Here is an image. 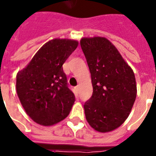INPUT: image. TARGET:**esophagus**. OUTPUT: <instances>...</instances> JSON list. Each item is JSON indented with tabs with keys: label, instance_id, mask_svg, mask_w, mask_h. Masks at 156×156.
<instances>
[{
	"label": "esophagus",
	"instance_id": "34e87169",
	"mask_svg": "<svg viewBox=\"0 0 156 156\" xmlns=\"http://www.w3.org/2000/svg\"><path fill=\"white\" fill-rule=\"evenodd\" d=\"M75 89H76V92L78 94H79V91H80V89H79V86H76L75 87Z\"/></svg>",
	"mask_w": 156,
	"mask_h": 156
}]
</instances>
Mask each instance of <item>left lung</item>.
<instances>
[{
    "mask_svg": "<svg viewBox=\"0 0 156 156\" xmlns=\"http://www.w3.org/2000/svg\"><path fill=\"white\" fill-rule=\"evenodd\" d=\"M80 46L91 76L93 94L84 103L92 128L101 133L119 127L127 119L137 96L132 69L108 39L82 38Z\"/></svg>",
    "mask_w": 156,
    "mask_h": 156,
    "instance_id": "obj_1",
    "label": "left lung"
}]
</instances>
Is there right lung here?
Returning a JSON list of instances; mask_svg holds the SVG:
<instances>
[{"mask_svg": "<svg viewBox=\"0 0 156 156\" xmlns=\"http://www.w3.org/2000/svg\"><path fill=\"white\" fill-rule=\"evenodd\" d=\"M78 46L76 41L54 39L41 47L16 76L22 105L34 122L52 126L68 116L75 101L62 65Z\"/></svg>", "mask_w": 156, "mask_h": 156, "instance_id": "obj_1", "label": "right lung"}]
</instances>
